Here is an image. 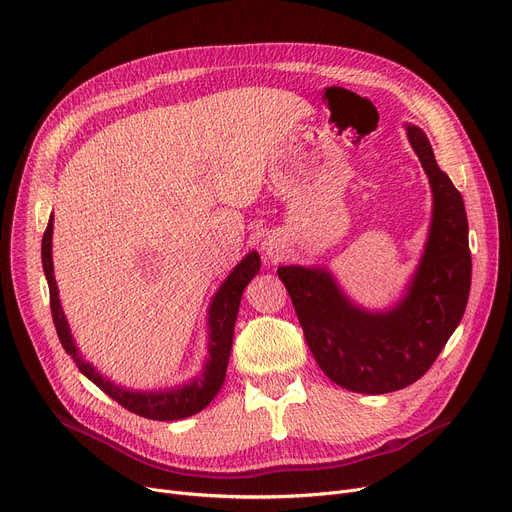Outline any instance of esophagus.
Segmentation results:
<instances>
[{"label":"esophagus","mask_w":512,"mask_h":512,"mask_svg":"<svg viewBox=\"0 0 512 512\" xmlns=\"http://www.w3.org/2000/svg\"><path fill=\"white\" fill-rule=\"evenodd\" d=\"M263 251H265V255H267L271 261H278V259H282V255H284V247H282L278 241H267V243H263Z\"/></svg>","instance_id":"esophagus-1"}]
</instances>
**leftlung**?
Returning a JSON list of instances; mask_svg holds the SVG:
<instances>
[{
  "instance_id": "8db88e82",
  "label": "left lung",
  "mask_w": 512,
  "mask_h": 512,
  "mask_svg": "<svg viewBox=\"0 0 512 512\" xmlns=\"http://www.w3.org/2000/svg\"><path fill=\"white\" fill-rule=\"evenodd\" d=\"M405 129L434 197L426 249L405 296L393 309L372 313L348 300L323 267H278L321 370L339 387L368 395L424 377L461 323L471 286L463 197L438 168L426 133Z\"/></svg>"
}]
</instances>
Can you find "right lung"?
Instances as JSON below:
<instances>
[{"instance_id": "1", "label": "right lung", "mask_w": 512, "mask_h": 512, "mask_svg": "<svg viewBox=\"0 0 512 512\" xmlns=\"http://www.w3.org/2000/svg\"><path fill=\"white\" fill-rule=\"evenodd\" d=\"M51 238H53V214L49 218L47 230L43 234V245H41L43 271L49 284V298H51V315H53V323H55L63 350L74 358L84 377H88L98 389H102L111 399L123 405L125 410L148 420H160V422L181 420L201 412L203 407L210 405V401L216 397L226 377L238 306H241L243 290L259 274V267H261L259 253L253 251L238 263L230 271V276L224 280L216 296L212 298L210 311H208V327H210L208 362L203 366V372L199 377H195L183 387H173L164 391H133V389H123L113 381H109L107 377H102L90 362H86L80 356L70 325H67V319L63 315L61 302H59V290L53 276Z\"/></svg>"}]
</instances>
